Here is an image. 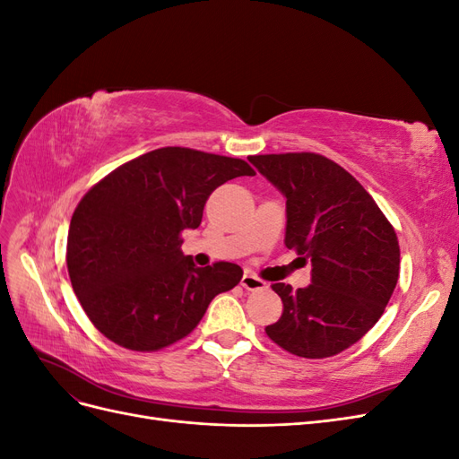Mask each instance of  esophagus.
I'll return each instance as SVG.
<instances>
[{"label": "esophagus", "instance_id": "esophagus-1", "mask_svg": "<svg viewBox=\"0 0 459 459\" xmlns=\"http://www.w3.org/2000/svg\"><path fill=\"white\" fill-rule=\"evenodd\" d=\"M241 285H243L247 290H264V289H268V283H266V281H262L260 277L251 275V273H245V275L241 277Z\"/></svg>", "mask_w": 459, "mask_h": 459}]
</instances>
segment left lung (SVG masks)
I'll use <instances>...</instances> for the list:
<instances>
[{"mask_svg": "<svg viewBox=\"0 0 459 459\" xmlns=\"http://www.w3.org/2000/svg\"><path fill=\"white\" fill-rule=\"evenodd\" d=\"M285 197V245L312 262L308 287L273 283L283 314L266 327L290 354L327 358L377 324L398 281L393 226L344 169L316 152L248 159Z\"/></svg>", "mask_w": 459, "mask_h": 459, "instance_id": "left-lung-1", "label": "left lung"}]
</instances>
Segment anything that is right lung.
I'll use <instances>...</instances> for the list:
<instances>
[{
	"label": "right lung",
	"mask_w": 459,
	"mask_h": 459,
	"mask_svg": "<svg viewBox=\"0 0 459 459\" xmlns=\"http://www.w3.org/2000/svg\"><path fill=\"white\" fill-rule=\"evenodd\" d=\"M253 174L241 159L162 147L86 193L68 228L66 266L82 308L107 339L140 352L164 349L241 281L238 264L197 268L179 247L218 186Z\"/></svg>",
	"instance_id": "right-lung-1"
}]
</instances>
